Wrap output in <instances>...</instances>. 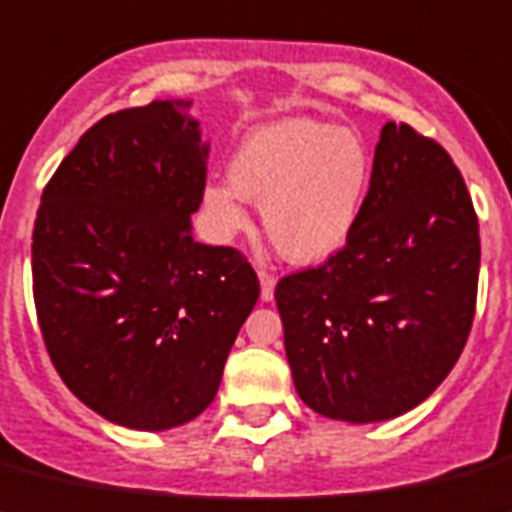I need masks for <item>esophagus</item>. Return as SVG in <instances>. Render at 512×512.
<instances>
[{
    "mask_svg": "<svg viewBox=\"0 0 512 512\" xmlns=\"http://www.w3.org/2000/svg\"><path fill=\"white\" fill-rule=\"evenodd\" d=\"M259 282H261V300L269 303L274 298V287H277V277L269 274L266 269H259Z\"/></svg>",
    "mask_w": 512,
    "mask_h": 512,
    "instance_id": "34e87169",
    "label": "esophagus"
}]
</instances>
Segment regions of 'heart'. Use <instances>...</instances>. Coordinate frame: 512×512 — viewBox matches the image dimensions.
I'll return each mask as SVG.
<instances>
[{"mask_svg": "<svg viewBox=\"0 0 512 512\" xmlns=\"http://www.w3.org/2000/svg\"><path fill=\"white\" fill-rule=\"evenodd\" d=\"M227 176L204 186V212L217 235L248 230V199L261 204L272 246L292 264L308 266L329 261L352 238L373 160L355 131L290 116L256 126L235 150Z\"/></svg>", "mask_w": 512, "mask_h": 512, "instance_id": "b5f03b06", "label": "heart"}]
</instances>
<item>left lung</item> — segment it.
I'll return each instance as SVG.
<instances>
[{
  "label": "left lung",
  "instance_id": "left-lung-1",
  "mask_svg": "<svg viewBox=\"0 0 512 512\" xmlns=\"http://www.w3.org/2000/svg\"><path fill=\"white\" fill-rule=\"evenodd\" d=\"M476 282L464 178L438 142L388 121L347 246L274 290L298 396L352 425L422 404L464 352Z\"/></svg>",
  "mask_w": 512,
  "mask_h": 512
}]
</instances>
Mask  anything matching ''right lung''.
<instances>
[{
    "mask_svg": "<svg viewBox=\"0 0 512 512\" xmlns=\"http://www.w3.org/2000/svg\"><path fill=\"white\" fill-rule=\"evenodd\" d=\"M189 108L155 100L87 129L43 189L33 230L51 362L82 404L129 430L199 417L259 300L243 253L191 235L209 142Z\"/></svg>",
    "mask_w": 512,
    "mask_h": 512,
    "instance_id": "add662e5",
    "label": "right lung"
}]
</instances>
